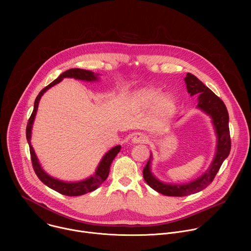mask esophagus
<instances>
[{
  "label": "esophagus",
  "mask_w": 251,
  "mask_h": 251,
  "mask_svg": "<svg viewBox=\"0 0 251 251\" xmlns=\"http://www.w3.org/2000/svg\"><path fill=\"white\" fill-rule=\"evenodd\" d=\"M148 141H149V138L144 133H137L132 138V142L135 143V144H139V143H148Z\"/></svg>",
  "instance_id": "1"
}]
</instances>
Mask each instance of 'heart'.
<instances>
[{
    "label": "heart",
    "instance_id": "1",
    "mask_svg": "<svg viewBox=\"0 0 251 251\" xmlns=\"http://www.w3.org/2000/svg\"><path fill=\"white\" fill-rule=\"evenodd\" d=\"M135 102L143 109L151 108L153 105V116L158 122H164L171 117L175 110V99L173 96L162 95L160 89L145 88L135 94Z\"/></svg>",
    "mask_w": 251,
    "mask_h": 251
}]
</instances>
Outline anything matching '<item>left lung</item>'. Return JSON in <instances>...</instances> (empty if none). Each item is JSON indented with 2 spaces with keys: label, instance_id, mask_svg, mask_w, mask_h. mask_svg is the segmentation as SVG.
Wrapping results in <instances>:
<instances>
[{
  "label": "left lung",
  "instance_id": "obj_1",
  "mask_svg": "<svg viewBox=\"0 0 251 251\" xmlns=\"http://www.w3.org/2000/svg\"><path fill=\"white\" fill-rule=\"evenodd\" d=\"M185 81L188 92L192 96L199 94V108L203 110L212 118L214 128H216L218 134L217 155L214 157L208 171H206L204 175L199 177L198 180L187 185H167L158 181L150 171V157L145 168L143 169L144 180L153 190L169 197H185L205 189L212 183L214 176H217L226 158H227L231 148L228 112L224 101L192 74L187 75Z\"/></svg>",
  "mask_w": 251,
  "mask_h": 251
}]
</instances>
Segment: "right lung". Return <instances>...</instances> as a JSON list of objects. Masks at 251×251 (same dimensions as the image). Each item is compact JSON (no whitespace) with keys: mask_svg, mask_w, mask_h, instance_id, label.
<instances>
[{"mask_svg":"<svg viewBox=\"0 0 251 251\" xmlns=\"http://www.w3.org/2000/svg\"><path fill=\"white\" fill-rule=\"evenodd\" d=\"M64 77H74L75 79L86 80V81H92V80L97 79V76H95L94 73H92V71H90V70H85V69H80V68H71V69H68V70L64 71V73L61 74L54 81H52L48 86H46L39 93L37 98H35L33 110H32V113L30 115L29 119H28L25 133H26V140H27L28 146H29V153H30L32 168H33L34 173L37 174V176H38L40 180L45 185H47L49 188L58 192L61 195L68 196V197H77V196H81V195L87 194L89 192H92V191L96 190L98 187H100V185L106 180L107 176H108L109 171H110V165H111L112 161L114 160V158L116 157V155L119 153L121 147L116 146V147L112 148L108 153H107L103 157V159L101 160L95 174L85 181L77 182V183H65V182H62V181H58V180H56V178H53V177L50 176L47 173H45V171L42 169V167H41V165L38 161V158H37V156H35L34 151H33L31 145H30L31 126H32V123H33L35 113H37L39 102H40V99H41L42 95L49 88H50L51 86L60 82Z\"/></svg>","mask_w":251,"mask_h":251,"instance_id":"1","label":"right lung"}]
</instances>
